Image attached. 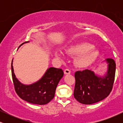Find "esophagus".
Wrapping results in <instances>:
<instances>
[{
	"instance_id": "1",
	"label": "esophagus",
	"mask_w": 123,
	"mask_h": 123,
	"mask_svg": "<svg viewBox=\"0 0 123 123\" xmlns=\"http://www.w3.org/2000/svg\"><path fill=\"white\" fill-rule=\"evenodd\" d=\"M64 73L65 74H70V69H65L64 70Z\"/></svg>"
}]
</instances>
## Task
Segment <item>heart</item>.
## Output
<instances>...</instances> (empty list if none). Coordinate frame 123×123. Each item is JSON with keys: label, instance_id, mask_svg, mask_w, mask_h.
<instances>
[{"label": "heart", "instance_id": "1", "mask_svg": "<svg viewBox=\"0 0 123 123\" xmlns=\"http://www.w3.org/2000/svg\"><path fill=\"white\" fill-rule=\"evenodd\" d=\"M94 46L91 44L84 42L76 44L68 48L66 52L71 56H79L76 60V63L79 67H86L89 65L98 57L99 53L94 49ZM55 55L57 57L63 56L62 52L56 51Z\"/></svg>", "mask_w": 123, "mask_h": 123}]
</instances>
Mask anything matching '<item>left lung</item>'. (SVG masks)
<instances>
[{"instance_id": "1", "label": "left lung", "mask_w": 123, "mask_h": 123, "mask_svg": "<svg viewBox=\"0 0 123 123\" xmlns=\"http://www.w3.org/2000/svg\"><path fill=\"white\" fill-rule=\"evenodd\" d=\"M106 62L108 68L104 77L97 76L88 69L74 73V97L78 102L91 105L102 101L109 95L115 81L116 63L111 58L106 59Z\"/></svg>"}]
</instances>
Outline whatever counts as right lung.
Wrapping results in <instances>:
<instances>
[{"label":"right lung","mask_w":123,"mask_h":123,"mask_svg":"<svg viewBox=\"0 0 123 123\" xmlns=\"http://www.w3.org/2000/svg\"><path fill=\"white\" fill-rule=\"evenodd\" d=\"M22 43L19 47L25 43ZM12 74L15 91L22 99L36 105H45L54 98L57 86L63 76L62 69L50 68L42 79L31 85H25L19 82L14 73L12 61Z\"/></svg>","instance_id":"right-lung-1"}]
</instances>
